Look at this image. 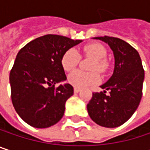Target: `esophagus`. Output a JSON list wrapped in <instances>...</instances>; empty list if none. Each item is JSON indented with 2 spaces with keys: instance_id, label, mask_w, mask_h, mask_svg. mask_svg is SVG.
<instances>
[{
  "instance_id": "esophagus-1",
  "label": "esophagus",
  "mask_w": 150,
  "mask_h": 150,
  "mask_svg": "<svg viewBox=\"0 0 150 150\" xmlns=\"http://www.w3.org/2000/svg\"><path fill=\"white\" fill-rule=\"evenodd\" d=\"M74 92H75V93H79V92H80V88H74Z\"/></svg>"
}]
</instances>
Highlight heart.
Segmentation results:
<instances>
[{"label": "heart", "instance_id": "b5f03b06", "mask_svg": "<svg viewBox=\"0 0 150 150\" xmlns=\"http://www.w3.org/2000/svg\"><path fill=\"white\" fill-rule=\"evenodd\" d=\"M83 54L87 57L95 59L91 65V70L103 73L108 68V62L105 60L107 50L104 46L100 43H91L84 46L82 49ZM81 60L80 54L75 48H70L65 52L62 58V66L65 71H71L76 68ZM100 76L97 72L85 73L81 70H75L68 76L69 84L75 88H85L88 86L96 85L99 82Z\"/></svg>", "mask_w": 150, "mask_h": 150}]
</instances>
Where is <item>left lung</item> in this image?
<instances>
[{
	"instance_id": "obj_1",
	"label": "left lung",
	"mask_w": 150,
	"mask_h": 150,
	"mask_svg": "<svg viewBox=\"0 0 150 150\" xmlns=\"http://www.w3.org/2000/svg\"><path fill=\"white\" fill-rule=\"evenodd\" d=\"M94 39L108 43L113 51L115 68L112 76L101 88L103 92L93 93L87 105L90 118L105 128H116L125 123L141 102L144 70L139 53L122 39L100 36ZM108 90L109 95L105 93Z\"/></svg>"
}]
</instances>
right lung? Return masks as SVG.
I'll list each match as a JSON object with an SVG mask.
<instances>
[{
    "instance_id": "obj_1",
    "label": "right lung",
    "mask_w": 150,
    "mask_h": 150,
    "mask_svg": "<svg viewBox=\"0 0 150 150\" xmlns=\"http://www.w3.org/2000/svg\"><path fill=\"white\" fill-rule=\"evenodd\" d=\"M81 42L46 35L18 52L9 75L11 99L15 111L28 125L45 129L62 118L74 88L69 83L54 85L67 80L62 66L63 54Z\"/></svg>"
}]
</instances>
